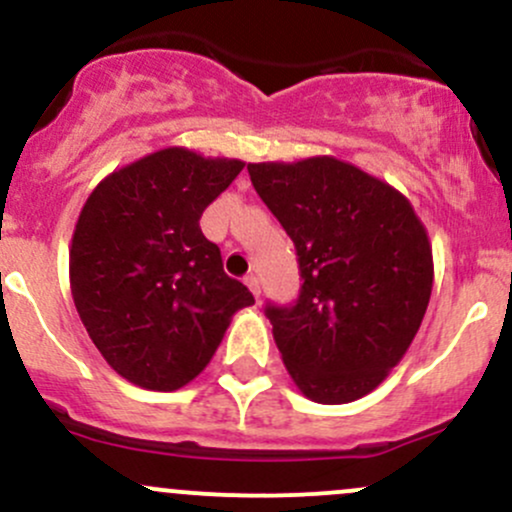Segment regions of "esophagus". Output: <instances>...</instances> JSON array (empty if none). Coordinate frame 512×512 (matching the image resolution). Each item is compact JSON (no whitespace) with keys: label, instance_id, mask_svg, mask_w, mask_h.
<instances>
[{"label":"esophagus","instance_id":"34e87169","mask_svg":"<svg viewBox=\"0 0 512 512\" xmlns=\"http://www.w3.org/2000/svg\"><path fill=\"white\" fill-rule=\"evenodd\" d=\"M244 283L249 285V290L254 293V298H261V283H258V278L254 276V273H249V276L244 278Z\"/></svg>","mask_w":512,"mask_h":512}]
</instances>
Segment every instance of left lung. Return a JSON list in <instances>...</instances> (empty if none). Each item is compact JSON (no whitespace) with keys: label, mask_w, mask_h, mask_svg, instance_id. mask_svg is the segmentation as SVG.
<instances>
[{"label":"left lung","mask_w":512,"mask_h":512,"mask_svg":"<svg viewBox=\"0 0 512 512\" xmlns=\"http://www.w3.org/2000/svg\"><path fill=\"white\" fill-rule=\"evenodd\" d=\"M251 183L298 251L293 307H266L305 398L359 400L410 349L432 295V244L410 200L334 156L249 163Z\"/></svg>","instance_id":"left-lung-1"}]
</instances>
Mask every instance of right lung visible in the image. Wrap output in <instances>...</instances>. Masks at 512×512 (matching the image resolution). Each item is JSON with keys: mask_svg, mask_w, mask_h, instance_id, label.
I'll list each match as a JSON object with an SVG mask.
<instances>
[{"mask_svg": "<svg viewBox=\"0 0 512 512\" xmlns=\"http://www.w3.org/2000/svg\"><path fill=\"white\" fill-rule=\"evenodd\" d=\"M246 163L185 146L100 180L70 241V290L92 344L134 386L178 390L200 376L241 307L200 217Z\"/></svg>", "mask_w": 512, "mask_h": 512, "instance_id": "1", "label": "right lung"}]
</instances>
